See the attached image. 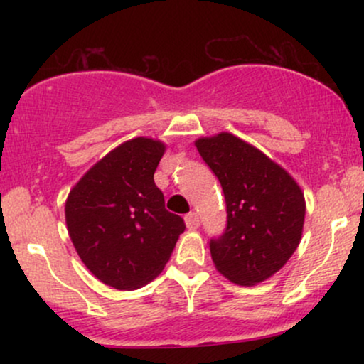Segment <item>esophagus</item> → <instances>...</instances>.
Listing matches in <instances>:
<instances>
[{
  "mask_svg": "<svg viewBox=\"0 0 364 364\" xmlns=\"http://www.w3.org/2000/svg\"><path fill=\"white\" fill-rule=\"evenodd\" d=\"M185 223L188 229H196L200 225V217L196 212H190V214L185 215Z\"/></svg>",
  "mask_w": 364,
  "mask_h": 364,
  "instance_id": "esophagus-1",
  "label": "esophagus"
}]
</instances>
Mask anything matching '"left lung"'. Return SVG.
Here are the masks:
<instances>
[{
    "instance_id": "obj_1",
    "label": "left lung",
    "mask_w": 364,
    "mask_h": 364,
    "mask_svg": "<svg viewBox=\"0 0 364 364\" xmlns=\"http://www.w3.org/2000/svg\"><path fill=\"white\" fill-rule=\"evenodd\" d=\"M219 179L228 224L210 240L215 269L240 286H253L286 265L301 241L304 195L272 159L237 139L219 133L195 141Z\"/></svg>"
}]
</instances>
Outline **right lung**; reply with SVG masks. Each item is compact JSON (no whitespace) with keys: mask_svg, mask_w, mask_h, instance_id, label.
<instances>
[{"mask_svg":"<svg viewBox=\"0 0 364 364\" xmlns=\"http://www.w3.org/2000/svg\"><path fill=\"white\" fill-rule=\"evenodd\" d=\"M166 145L139 136L102 157L70 191L66 225L78 257L99 281L139 289L162 272L185 220L166 210L154 183Z\"/></svg>","mask_w":364,"mask_h":364,"instance_id":"right-lung-1","label":"right lung"}]
</instances>
